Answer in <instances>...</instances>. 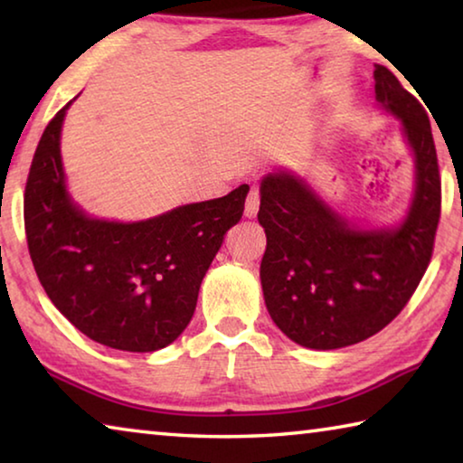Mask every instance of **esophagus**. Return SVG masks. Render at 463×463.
Listing matches in <instances>:
<instances>
[{
  "instance_id": "34e87169",
  "label": "esophagus",
  "mask_w": 463,
  "mask_h": 463,
  "mask_svg": "<svg viewBox=\"0 0 463 463\" xmlns=\"http://www.w3.org/2000/svg\"><path fill=\"white\" fill-rule=\"evenodd\" d=\"M257 210H260V190H257V187H250L245 202V216L247 218L257 216Z\"/></svg>"
}]
</instances>
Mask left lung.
<instances>
[{"mask_svg": "<svg viewBox=\"0 0 463 463\" xmlns=\"http://www.w3.org/2000/svg\"><path fill=\"white\" fill-rule=\"evenodd\" d=\"M373 80L375 101L401 122L414 156V190L401 221L351 222L292 169L261 179L265 307L288 339L308 349H341L380 333L411 300L433 255L441 179L429 116L390 69L375 65Z\"/></svg>", "mask_w": 463, "mask_h": 463, "instance_id": "8db88e82", "label": "left lung"}]
</instances>
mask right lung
Listing matches in <instances>:
<instances>
[{"label":"right lung","mask_w":463,"mask_h":463,"mask_svg":"<svg viewBox=\"0 0 463 463\" xmlns=\"http://www.w3.org/2000/svg\"><path fill=\"white\" fill-rule=\"evenodd\" d=\"M73 99L44 128L30 165V257L46 296L75 328L106 347L151 354L190 325L202 279L226 231L241 221L249 185L146 221L91 216L69 194L61 156Z\"/></svg>","instance_id":"obj_1"}]
</instances>
